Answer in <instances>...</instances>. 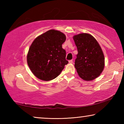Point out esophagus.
I'll list each match as a JSON object with an SVG mask.
<instances>
[{"label": "esophagus", "instance_id": "obj_1", "mask_svg": "<svg viewBox=\"0 0 124 124\" xmlns=\"http://www.w3.org/2000/svg\"><path fill=\"white\" fill-rule=\"evenodd\" d=\"M69 63H70V64H72V63H73V60H70V61H69Z\"/></svg>", "mask_w": 124, "mask_h": 124}]
</instances>
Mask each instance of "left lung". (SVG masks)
<instances>
[{
  "mask_svg": "<svg viewBox=\"0 0 124 124\" xmlns=\"http://www.w3.org/2000/svg\"><path fill=\"white\" fill-rule=\"evenodd\" d=\"M73 38L78 52L74 66L79 76L86 81L96 79L104 67V56L100 45L88 33H81Z\"/></svg>",
  "mask_w": 124,
  "mask_h": 124,
  "instance_id": "1",
  "label": "left lung"
}]
</instances>
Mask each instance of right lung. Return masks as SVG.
Returning a JSON list of instances; mask_svg holds the SVG:
<instances>
[{
    "instance_id": "1",
    "label": "right lung",
    "mask_w": 124,
    "mask_h": 124,
    "mask_svg": "<svg viewBox=\"0 0 124 124\" xmlns=\"http://www.w3.org/2000/svg\"><path fill=\"white\" fill-rule=\"evenodd\" d=\"M66 37L60 31L51 29L35 38L27 54V63L33 74L44 81L57 77L68 63L62 45Z\"/></svg>"
}]
</instances>
